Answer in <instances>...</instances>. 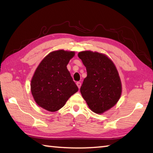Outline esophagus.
Listing matches in <instances>:
<instances>
[{"mask_svg": "<svg viewBox=\"0 0 153 153\" xmlns=\"http://www.w3.org/2000/svg\"><path fill=\"white\" fill-rule=\"evenodd\" d=\"M76 85H77V87H78V88L79 89V88H80V87H81V85H82V84H81V82H76Z\"/></svg>", "mask_w": 153, "mask_h": 153, "instance_id": "obj_1", "label": "esophagus"}]
</instances>
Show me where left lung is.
<instances>
[{"mask_svg":"<svg viewBox=\"0 0 153 153\" xmlns=\"http://www.w3.org/2000/svg\"><path fill=\"white\" fill-rule=\"evenodd\" d=\"M78 57L87 71L80 92L90 109L101 114L115 105L120 98L122 83L118 70L105 54L84 51L79 52Z\"/></svg>","mask_w":153,"mask_h":153,"instance_id":"1","label":"left lung"}]
</instances>
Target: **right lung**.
Segmentation results:
<instances>
[{
    "label": "right lung",
    "instance_id": "1",
    "mask_svg": "<svg viewBox=\"0 0 153 153\" xmlns=\"http://www.w3.org/2000/svg\"><path fill=\"white\" fill-rule=\"evenodd\" d=\"M74 51L61 49L47 55L36 69L30 82V91L36 103L49 112L61 109L78 91L67 65Z\"/></svg>",
    "mask_w": 153,
    "mask_h": 153
}]
</instances>
